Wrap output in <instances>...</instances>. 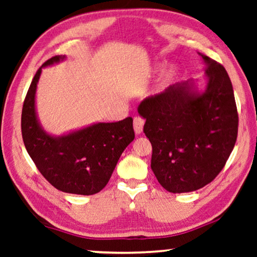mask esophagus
Listing matches in <instances>:
<instances>
[{"label":"esophagus","instance_id":"1","mask_svg":"<svg viewBox=\"0 0 257 257\" xmlns=\"http://www.w3.org/2000/svg\"><path fill=\"white\" fill-rule=\"evenodd\" d=\"M144 119L141 118V116H136V118L134 119V129H135V133L137 135L142 134L143 133V127H144Z\"/></svg>","mask_w":257,"mask_h":257}]
</instances>
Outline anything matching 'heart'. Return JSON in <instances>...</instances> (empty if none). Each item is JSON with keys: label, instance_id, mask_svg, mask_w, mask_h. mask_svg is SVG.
Returning <instances> with one entry per match:
<instances>
[{"label": "heart", "instance_id": "b5f03b06", "mask_svg": "<svg viewBox=\"0 0 257 257\" xmlns=\"http://www.w3.org/2000/svg\"><path fill=\"white\" fill-rule=\"evenodd\" d=\"M173 76H175V71H173V69H169V70L164 73V76L162 78V85L163 86L168 85L169 82L172 80Z\"/></svg>", "mask_w": 257, "mask_h": 257}]
</instances>
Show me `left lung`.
<instances>
[{
    "mask_svg": "<svg viewBox=\"0 0 257 257\" xmlns=\"http://www.w3.org/2000/svg\"><path fill=\"white\" fill-rule=\"evenodd\" d=\"M202 55V54H201ZM205 92L181 82L145 98L138 112L152 149L151 168L170 193L197 190L210 184L236 144L238 112L231 80L222 64L206 55Z\"/></svg>",
    "mask_w": 257,
    "mask_h": 257,
    "instance_id": "obj_1",
    "label": "left lung"
}]
</instances>
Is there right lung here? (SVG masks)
Wrapping results in <instances>:
<instances>
[{
  "label": "right lung",
  "instance_id": "right-lung-1",
  "mask_svg": "<svg viewBox=\"0 0 257 257\" xmlns=\"http://www.w3.org/2000/svg\"><path fill=\"white\" fill-rule=\"evenodd\" d=\"M62 59L60 55L49 59L34 76L21 113L24 144L38 171L56 189L94 195L106 186L121 154L134 141L133 118L99 122L61 137L46 134L37 121L35 93L42 68Z\"/></svg>",
  "mask_w": 257,
  "mask_h": 257
}]
</instances>
